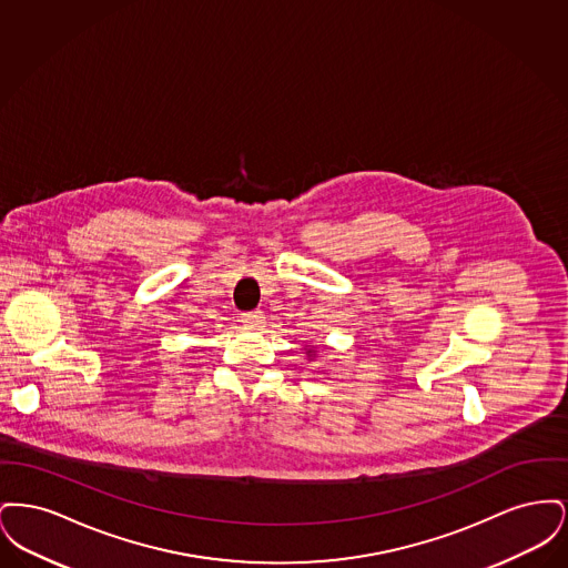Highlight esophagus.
Instances as JSON below:
<instances>
[{"instance_id":"esophagus-1","label":"esophagus","mask_w":568,"mask_h":568,"mask_svg":"<svg viewBox=\"0 0 568 568\" xmlns=\"http://www.w3.org/2000/svg\"><path fill=\"white\" fill-rule=\"evenodd\" d=\"M241 322H243L244 327L255 329V327H262V325L266 324V317H264L262 311H251V313H243Z\"/></svg>"}]
</instances>
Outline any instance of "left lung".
Returning a JSON list of instances; mask_svg holds the SVG:
<instances>
[{
    "label": "left lung",
    "instance_id": "8db88e82",
    "mask_svg": "<svg viewBox=\"0 0 568 568\" xmlns=\"http://www.w3.org/2000/svg\"><path fill=\"white\" fill-rule=\"evenodd\" d=\"M313 353H315V349H308V352H306V355H308V357H313Z\"/></svg>",
    "mask_w": 568,
    "mask_h": 568
}]
</instances>
